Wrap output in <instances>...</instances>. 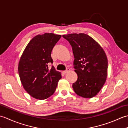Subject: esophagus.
<instances>
[{"mask_svg": "<svg viewBox=\"0 0 128 128\" xmlns=\"http://www.w3.org/2000/svg\"><path fill=\"white\" fill-rule=\"evenodd\" d=\"M69 70H70V69H67L66 70H65V71H63V72H63L64 74H66V72H69Z\"/></svg>", "mask_w": 128, "mask_h": 128, "instance_id": "esophagus-1", "label": "esophagus"}]
</instances>
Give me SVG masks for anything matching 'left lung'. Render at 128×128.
<instances>
[{"label": "left lung", "mask_w": 128, "mask_h": 128, "mask_svg": "<svg viewBox=\"0 0 128 128\" xmlns=\"http://www.w3.org/2000/svg\"><path fill=\"white\" fill-rule=\"evenodd\" d=\"M69 41L74 54L75 72L78 80L74 91L84 98L96 96L106 82L108 60L104 50L96 40L85 34L62 35Z\"/></svg>", "instance_id": "1"}]
</instances>
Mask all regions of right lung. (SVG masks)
<instances>
[{
	"label": "right lung",
	"instance_id": "right-lung-1",
	"mask_svg": "<svg viewBox=\"0 0 128 128\" xmlns=\"http://www.w3.org/2000/svg\"><path fill=\"white\" fill-rule=\"evenodd\" d=\"M61 35L45 33L34 36L27 45L21 56L18 72L24 89L34 98L42 100L55 92L60 72L53 66L51 52Z\"/></svg>",
	"mask_w": 128,
	"mask_h": 128
}]
</instances>
